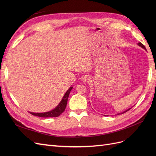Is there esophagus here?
<instances>
[{
    "label": "esophagus",
    "mask_w": 156,
    "mask_h": 156,
    "mask_svg": "<svg viewBox=\"0 0 156 156\" xmlns=\"http://www.w3.org/2000/svg\"><path fill=\"white\" fill-rule=\"evenodd\" d=\"M90 80V77L88 75H83L81 77V81L83 82H89Z\"/></svg>",
    "instance_id": "obj_1"
}]
</instances>
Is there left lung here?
I'll list each match as a JSON object with an SVG mask.
<instances>
[{
	"label": "left lung",
	"mask_w": 156,
	"mask_h": 156,
	"mask_svg": "<svg viewBox=\"0 0 156 156\" xmlns=\"http://www.w3.org/2000/svg\"><path fill=\"white\" fill-rule=\"evenodd\" d=\"M138 45H139V46H140V47H141V48H143L144 49H145V50L146 51V48H145V47H144L142 44H141V43H139V44H138ZM131 108H131H128V109L126 110V111H124L123 112H121V113H122V114H123V113H124V112H127V111H128L129 110H130ZM121 113H119V114H118V115H120V114H121Z\"/></svg>",
	"instance_id": "left-lung-1"
}]
</instances>
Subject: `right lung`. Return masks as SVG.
<instances>
[{
	"label": "right lung",
	"instance_id": "obj_1",
	"mask_svg": "<svg viewBox=\"0 0 156 156\" xmlns=\"http://www.w3.org/2000/svg\"><path fill=\"white\" fill-rule=\"evenodd\" d=\"M73 88V87H70L66 91L64 95L62 100L60 101L59 104L56 106L53 110H51L48 112H29L31 115L36 116H40V117H43V118H49V117H57L60 116V115L62 114V113L64 111L66 107V105L68 103V99L69 95V93Z\"/></svg>",
	"mask_w": 156,
	"mask_h": 156
}]
</instances>
